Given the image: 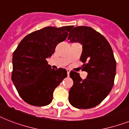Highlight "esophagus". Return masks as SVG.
Masks as SVG:
<instances>
[{"instance_id": "34e87169", "label": "esophagus", "mask_w": 129, "mask_h": 129, "mask_svg": "<svg viewBox=\"0 0 129 129\" xmlns=\"http://www.w3.org/2000/svg\"><path fill=\"white\" fill-rule=\"evenodd\" d=\"M67 72H68V76H69V75H70V70H67Z\"/></svg>"}]
</instances>
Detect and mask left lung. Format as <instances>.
Wrapping results in <instances>:
<instances>
[{"label": "left lung", "instance_id": "1", "mask_svg": "<svg viewBox=\"0 0 129 129\" xmlns=\"http://www.w3.org/2000/svg\"><path fill=\"white\" fill-rule=\"evenodd\" d=\"M68 40L83 45L80 59L83 70L88 73L82 80L79 73L70 72L73 85L69 92V102L79 109L94 108L106 98L114 84L116 61L112 48L102 35L87 26L73 28Z\"/></svg>", "mask_w": 129, "mask_h": 129}]
</instances>
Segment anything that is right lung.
<instances>
[{
  "instance_id": "right-lung-1",
  "label": "right lung",
  "mask_w": 129,
  "mask_h": 129,
  "mask_svg": "<svg viewBox=\"0 0 129 129\" xmlns=\"http://www.w3.org/2000/svg\"><path fill=\"white\" fill-rule=\"evenodd\" d=\"M73 27H46L34 31L21 40L13 53L12 80L29 104L44 106L51 103L55 88L68 76L65 69H52L46 59Z\"/></svg>"
}]
</instances>
